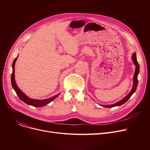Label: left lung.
Masks as SVG:
<instances>
[{"mask_svg":"<svg viewBox=\"0 0 150 150\" xmlns=\"http://www.w3.org/2000/svg\"><path fill=\"white\" fill-rule=\"evenodd\" d=\"M132 60L135 66H136V69H135V72L134 74V76H133V85H132V88L131 89V91H130V92L128 94V95L126 96L125 97H124L122 100L119 101L118 102H116L115 103L112 104V105H101L100 106L105 107V108H113V107H115V106H119L123 104H124L125 103H126L129 99V98L131 97V96L132 94L135 92L137 87V84H138V80H137V76L138 74L139 73V63L137 62V57H136V53L134 52L132 55ZM93 99V98H92Z\"/></svg>","mask_w":150,"mask_h":150,"instance_id":"left-lung-1","label":"left lung"}]
</instances>
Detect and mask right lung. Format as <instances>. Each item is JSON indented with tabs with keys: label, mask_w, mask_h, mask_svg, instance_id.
<instances>
[{
	"label": "right lung",
	"mask_w": 150,
	"mask_h": 150,
	"mask_svg": "<svg viewBox=\"0 0 150 150\" xmlns=\"http://www.w3.org/2000/svg\"><path fill=\"white\" fill-rule=\"evenodd\" d=\"M18 58V56L14 59L13 62V64H12L13 72H12L11 76V84H12L13 88L15 91L16 93H17V95L19 97V98L22 101H23L24 103H25L26 104H27L28 105H31V106H33L35 107H42V106H45L47 105H48L49 103H50L51 101H52L53 100H54L59 95L60 93L57 94V95H55V96H53L51 98H47V99H44V100L33 99V98H30L28 97H27L25 94L22 91H21V89L18 87L16 83V81H15V78H14V67L15 66H14V65H15L16 61Z\"/></svg>",
	"instance_id": "obj_1"
}]
</instances>
